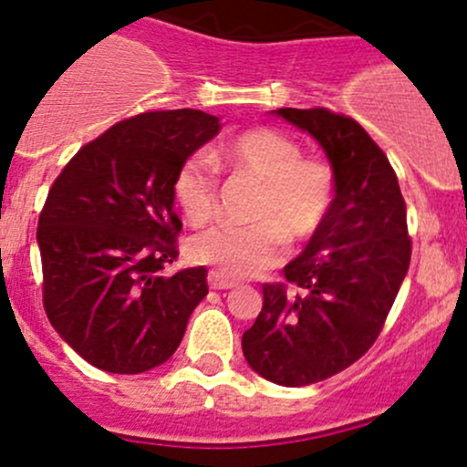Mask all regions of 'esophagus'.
I'll list each match as a JSON object with an SVG mask.
<instances>
[{"mask_svg":"<svg viewBox=\"0 0 467 467\" xmlns=\"http://www.w3.org/2000/svg\"><path fill=\"white\" fill-rule=\"evenodd\" d=\"M208 286L214 288V291H225V288H233L234 282H230V279L221 277L217 271H210L208 273Z\"/></svg>","mask_w":467,"mask_h":467,"instance_id":"1","label":"esophagus"}]
</instances>
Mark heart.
<instances>
[{"instance_id": "obj_1", "label": "heart", "mask_w": 467, "mask_h": 467, "mask_svg": "<svg viewBox=\"0 0 467 467\" xmlns=\"http://www.w3.org/2000/svg\"><path fill=\"white\" fill-rule=\"evenodd\" d=\"M217 170L244 171L262 181L253 223H217L190 242V254L221 277L242 279L266 271L291 242L313 237L331 213L336 171L327 161L306 159L291 136L253 127L181 165L171 183L174 203L190 223H203L217 210Z\"/></svg>"}]
</instances>
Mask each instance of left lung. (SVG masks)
Wrapping results in <instances>:
<instances>
[{"instance_id": "obj_1", "label": "left lung", "mask_w": 467, "mask_h": 467, "mask_svg": "<svg viewBox=\"0 0 467 467\" xmlns=\"http://www.w3.org/2000/svg\"><path fill=\"white\" fill-rule=\"evenodd\" d=\"M275 114L324 147L336 199L304 253L284 268L286 282L262 286V311L242 349L266 380L304 387L371 349L410 268L411 239L396 171L360 122L324 107Z\"/></svg>"}]
</instances>
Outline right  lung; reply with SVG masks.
Here are the masks:
<instances>
[{
	"mask_svg": "<svg viewBox=\"0 0 467 467\" xmlns=\"http://www.w3.org/2000/svg\"><path fill=\"white\" fill-rule=\"evenodd\" d=\"M217 131L199 109L143 111L82 145L53 181L37 223L44 311L98 369L163 365L208 296L203 266L168 273L183 228L171 183Z\"/></svg>",
	"mask_w": 467,
	"mask_h": 467,
	"instance_id": "right-lung-1",
	"label": "right lung"
}]
</instances>
